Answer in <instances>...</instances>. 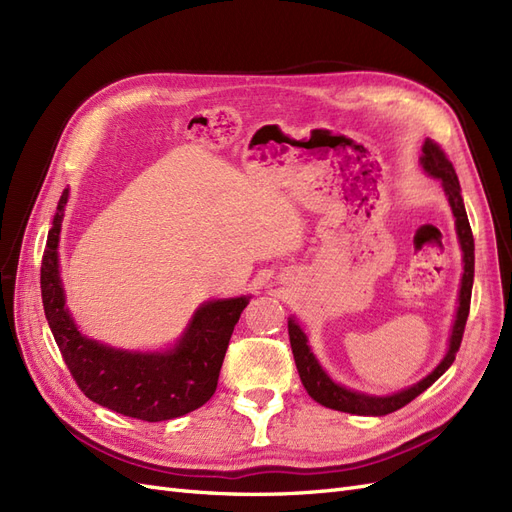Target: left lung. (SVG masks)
Listing matches in <instances>:
<instances>
[{
	"instance_id": "left-lung-1",
	"label": "left lung",
	"mask_w": 512,
	"mask_h": 512,
	"mask_svg": "<svg viewBox=\"0 0 512 512\" xmlns=\"http://www.w3.org/2000/svg\"><path fill=\"white\" fill-rule=\"evenodd\" d=\"M423 168L431 177H436L442 181L444 194L448 198V205L453 209L455 215V226H457V237L459 245L463 252V277H461V290H459V307H457V318L453 324V333H451V342H448V352L442 359V363L431 371L427 378L421 382H416L414 386L406 391H399L389 397H374V395H365V393H356L346 389V386L335 384L327 371L320 367L316 361L314 352L307 346V335L301 331L297 320H288V335H290V348L294 354V363H297L301 382L305 386V391L309 397L316 399L318 404L339 410V412H350V414H361V416H384L391 414L399 408H404L410 404L412 399H416L423 391H427L429 386L436 382L444 371L453 365L455 354L459 352L461 346V337L463 329H466L468 314H470V299H472V282H474V237H472V228L466 215V207H463V198H461V188H459V179L453 168V162L446 158L444 149L433 143L431 138H427L423 145V158H421Z\"/></svg>"
}]
</instances>
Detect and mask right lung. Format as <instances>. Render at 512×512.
<instances>
[{
  "mask_svg": "<svg viewBox=\"0 0 512 512\" xmlns=\"http://www.w3.org/2000/svg\"><path fill=\"white\" fill-rule=\"evenodd\" d=\"M68 203L61 194L40 267L44 316L79 389L96 404L138 421L158 423L188 414L211 399L230 335L250 297L198 307L188 331L168 352H126L87 339L66 309L59 280V230Z\"/></svg>",
  "mask_w": 512,
  "mask_h": 512,
  "instance_id": "add662e5",
  "label": "right lung"
}]
</instances>
